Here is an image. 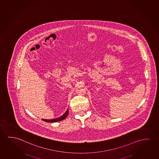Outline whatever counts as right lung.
Here are the masks:
<instances>
[{
    "mask_svg": "<svg viewBox=\"0 0 159 159\" xmlns=\"http://www.w3.org/2000/svg\"><path fill=\"white\" fill-rule=\"evenodd\" d=\"M69 113V110L68 109L66 110V112L64 113L63 115H62L61 117H59L58 118H54L52 120H44V119H42V120H43L44 122H46L49 123H53V122H59V121H61L62 120H64L66 118V116H68Z\"/></svg>",
    "mask_w": 159,
    "mask_h": 159,
    "instance_id": "obj_1",
    "label": "right lung"
}]
</instances>
